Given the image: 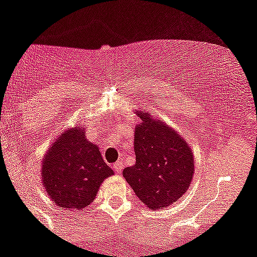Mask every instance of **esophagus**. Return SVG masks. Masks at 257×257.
Here are the masks:
<instances>
[{"mask_svg": "<svg viewBox=\"0 0 257 257\" xmlns=\"http://www.w3.org/2000/svg\"><path fill=\"white\" fill-rule=\"evenodd\" d=\"M112 169L114 170L116 173H121L122 172V163H119V161H117V163H114L113 165H112Z\"/></svg>", "mask_w": 257, "mask_h": 257, "instance_id": "obj_1", "label": "esophagus"}]
</instances>
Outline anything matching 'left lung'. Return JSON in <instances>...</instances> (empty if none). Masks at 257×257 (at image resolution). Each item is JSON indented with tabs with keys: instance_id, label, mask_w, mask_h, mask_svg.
Returning <instances> with one entry per match:
<instances>
[{
	"instance_id": "left-lung-1",
	"label": "left lung",
	"mask_w": 257,
	"mask_h": 257,
	"mask_svg": "<svg viewBox=\"0 0 257 257\" xmlns=\"http://www.w3.org/2000/svg\"><path fill=\"white\" fill-rule=\"evenodd\" d=\"M136 126L134 150L136 163L123 169V178L148 208L169 207L185 193L193 179L194 158L184 139L172 127L146 112Z\"/></svg>"
}]
</instances>
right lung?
Masks as SVG:
<instances>
[{"instance_id":"obj_1","label":"right lung","mask_w":257,"mask_h":257,"mask_svg":"<svg viewBox=\"0 0 257 257\" xmlns=\"http://www.w3.org/2000/svg\"><path fill=\"white\" fill-rule=\"evenodd\" d=\"M43 184L54 203L62 208L89 206L97 190L113 170L104 163L98 146L85 139L84 128L64 131L44 156Z\"/></svg>"}]
</instances>
